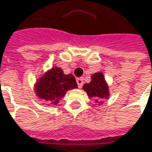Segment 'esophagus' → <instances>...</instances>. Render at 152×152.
Listing matches in <instances>:
<instances>
[{
	"label": "esophagus",
	"instance_id": "1",
	"mask_svg": "<svg viewBox=\"0 0 152 152\" xmlns=\"http://www.w3.org/2000/svg\"><path fill=\"white\" fill-rule=\"evenodd\" d=\"M76 83H77V85H78V88H82L83 87V79L82 78V77H80V78H77L76 79Z\"/></svg>",
	"mask_w": 152,
	"mask_h": 152
}]
</instances>
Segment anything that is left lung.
Returning a JSON list of instances; mask_svg holds the SVG:
<instances>
[{"instance_id":"1","label":"left lung","mask_w":152,"mask_h":152,"mask_svg":"<svg viewBox=\"0 0 152 152\" xmlns=\"http://www.w3.org/2000/svg\"><path fill=\"white\" fill-rule=\"evenodd\" d=\"M83 88L90 98L95 99L94 102L96 103L102 104L103 101L109 96L108 85L102 72L93 74L91 76V82L85 83Z\"/></svg>"}]
</instances>
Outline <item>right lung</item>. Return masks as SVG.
Instances as JSON below:
<instances>
[{"mask_svg":"<svg viewBox=\"0 0 152 152\" xmlns=\"http://www.w3.org/2000/svg\"><path fill=\"white\" fill-rule=\"evenodd\" d=\"M76 88L75 76L71 74L65 75L61 68L55 66L39 77L34 90L39 99L48 101L55 106L58 105L59 100L65 95L67 91Z\"/></svg>","mask_w":152,"mask_h":152,"instance_id":"add662e5","label":"right lung"}]
</instances>
